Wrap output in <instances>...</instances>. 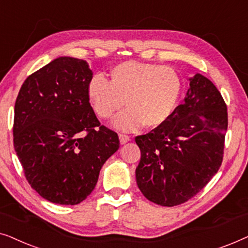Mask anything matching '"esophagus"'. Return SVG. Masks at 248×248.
Returning a JSON list of instances; mask_svg holds the SVG:
<instances>
[{
    "mask_svg": "<svg viewBox=\"0 0 248 248\" xmlns=\"http://www.w3.org/2000/svg\"><path fill=\"white\" fill-rule=\"evenodd\" d=\"M120 141H121L122 144L126 143V142L130 141V137H128V135H126V134H120Z\"/></svg>",
    "mask_w": 248,
    "mask_h": 248,
    "instance_id": "esophagus-1",
    "label": "esophagus"
}]
</instances>
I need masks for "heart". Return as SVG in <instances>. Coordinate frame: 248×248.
Segmentation results:
<instances>
[{"label":"heart","mask_w":248,"mask_h":248,"mask_svg":"<svg viewBox=\"0 0 248 248\" xmlns=\"http://www.w3.org/2000/svg\"><path fill=\"white\" fill-rule=\"evenodd\" d=\"M107 81L94 76L88 83L87 94L94 114L103 120L120 111L125 100L127 108L114 121L120 130L162 126L181 97V78L170 66L126 61L115 65Z\"/></svg>","instance_id":"obj_1"}]
</instances>
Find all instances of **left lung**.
I'll use <instances>...</instances> for the list:
<instances>
[{"mask_svg": "<svg viewBox=\"0 0 248 248\" xmlns=\"http://www.w3.org/2000/svg\"><path fill=\"white\" fill-rule=\"evenodd\" d=\"M228 127L227 105L208 78L195 74L183 104L160 127L138 135L137 184L149 201L175 206L195 196L217 174Z\"/></svg>", "mask_w": 248, "mask_h": 248, "instance_id": "8db88e82", "label": "left lung"}]
</instances>
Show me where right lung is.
<instances>
[{
  "label": "right lung",
  "mask_w": 248,
  "mask_h": 248,
  "mask_svg": "<svg viewBox=\"0 0 248 248\" xmlns=\"http://www.w3.org/2000/svg\"><path fill=\"white\" fill-rule=\"evenodd\" d=\"M86 61L59 57L30 74L15 105L13 145L30 186L47 201L74 205L93 191L120 148L88 99Z\"/></svg>",
  "instance_id": "obj_1"
}]
</instances>
